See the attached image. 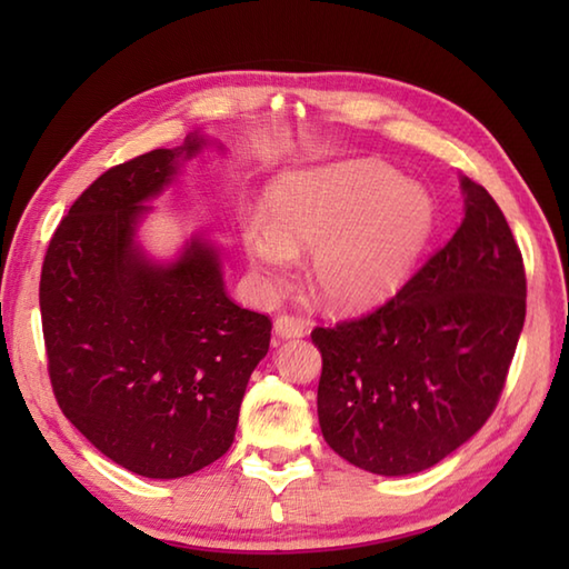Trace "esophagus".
Masks as SVG:
<instances>
[{"label":"esophagus","instance_id":"obj_1","mask_svg":"<svg viewBox=\"0 0 569 569\" xmlns=\"http://www.w3.org/2000/svg\"><path fill=\"white\" fill-rule=\"evenodd\" d=\"M273 330L276 337H281V340H298V337L306 335L308 325L293 316H278L273 322Z\"/></svg>","mask_w":569,"mask_h":569}]
</instances>
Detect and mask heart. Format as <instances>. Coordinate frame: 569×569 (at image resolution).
I'll return each mask as SVG.
<instances>
[{
	"instance_id": "b5f03b06",
	"label": "heart",
	"mask_w": 569,
	"mask_h": 569,
	"mask_svg": "<svg viewBox=\"0 0 569 569\" xmlns=\"http://www.w3.org/2000/svg\"><path fill=\"white\" fill-rule=\"evenodd\" d=\"M269 222L241 229L253 276L276 291L310 251V286L325 306L359 312L401 288L435 229L430 192L379 161H340L281 176L269 190Z\"/></svg>"
}]
</instances>
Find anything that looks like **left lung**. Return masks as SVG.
<instances>
[{
  "mask_svg": "<svg viewBox=\"0 0 569 569\" xmlns=\"http://www.w3.org/2000/svg\"><path fill=\"white\" fill-rule=\"evenodd\" d=\"M455 237L367 318L312 330L322 438L381 477L430 469L497 408L526 320V271L489 192L459 176Z\"/></svg>",
  "mask_w": 569,
  "mask_h": 569,
  "instance_id": "8db88e82",
  "label": "left lung"
}]
</instances>
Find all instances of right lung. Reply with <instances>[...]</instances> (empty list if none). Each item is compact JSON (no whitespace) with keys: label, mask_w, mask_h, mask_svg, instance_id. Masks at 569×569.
I'll return each instance as SVG.
<instances>
[{"label":"right lung","mask_w":569,"mask_h":569,"mask_svg":"<svg viewBox=\"0 0 569 569\" xmlns=\"http://www.w3.org/2000/svg\"><path fill=\"white\" fill-rule=\"evenodd\" d=\"M208 147L222 151L192 131L183 147L102 173L58 224L41 271L60 410L112 462L149 479L188 477L232 447L271 342V320L229 300L208 234H190L171 259L139 239L149 202Z\"/></svg>","instance_id":"add662e5"}]
</instances>
